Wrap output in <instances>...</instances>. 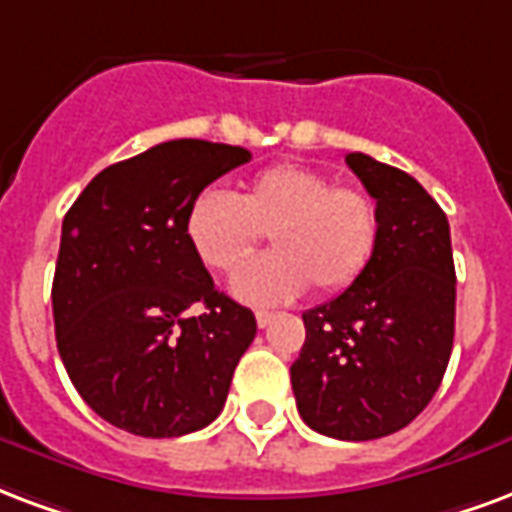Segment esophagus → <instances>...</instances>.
Masks as SVG:
<instances>
[{
    "instance_id": "34e87169",
    "label": "esophagus",
    "mask_w": 512,
    "mask_h": 512,
    "mask_svg": "<svg viewBox=\"0 0 512 512\" xmlns=\"http://www.w3.org/2000/svg\"><path fill=\"white\" fill-rule=\"evenodd\" d=\"M255 320H257V325H260V328H268V325L274 323V312H266V309H257Z\"/></svg>"
}]
</instances>
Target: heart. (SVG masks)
<instances>
[{"mask_svg":"<svg viewBox=\"0 0 512 512\" xmlns=\"http://www.w3.org/2000/svg\"><path fill=\"white\" fill-rule=\"evenodd\" d=\"M184 233L200 263L233 274L268 233L274 252L238 271L233 293L246 304H282L312 285L339 293L358 282L380 241L374 200L298 162L260 170L236 195L208 187L189 203Z\"/></svg>","mask_w":512,"mask_h":512,"instance_id":"b5f03b06","label":"heart"}]
</instances>
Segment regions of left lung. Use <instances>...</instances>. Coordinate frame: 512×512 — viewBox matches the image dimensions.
Returning a JSON list of instances; mask_svg holds the SVG:
<instances>
[{
	"label": "left lung",
	"instance_id": "1",
	"mask_svg": "<svg viewBox=\"0 0 512 512\" xmlns=\"http://www.w3.org/2000/svg\"><path fill=\"white\" fill-rule=\"evenodd\" d=\"M377 200L380 241L358 282L304 312L290 366L298 412L325 437H388L426 410L448 369L456 328L450 225L410 173L347 154Z\"/></svg>",
	"mask_w": 512,
	"mask_h": 512
}]
</instances>
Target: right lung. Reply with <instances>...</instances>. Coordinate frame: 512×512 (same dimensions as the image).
I'll return each mask as SVG.
<instances>
[{
  "instance_id": "1",
  "label": "right lung",
  "mask_w": 512,
  "mask_h": 512,
  "mask_svg": "<svg viewBox=\"0 0 512 512\" xmlns=\"http://www.w3.org/2000/svg\"><path fill=\"white\" fill-rule=\"evenodd\" d=\"M249 160L241 146L168 140L97 173L64 214L56 347L75 391L116 429L181 437L225 407L257 323L214 287L184 219L195 195Z\"/></svg>"
}]
</instances>
